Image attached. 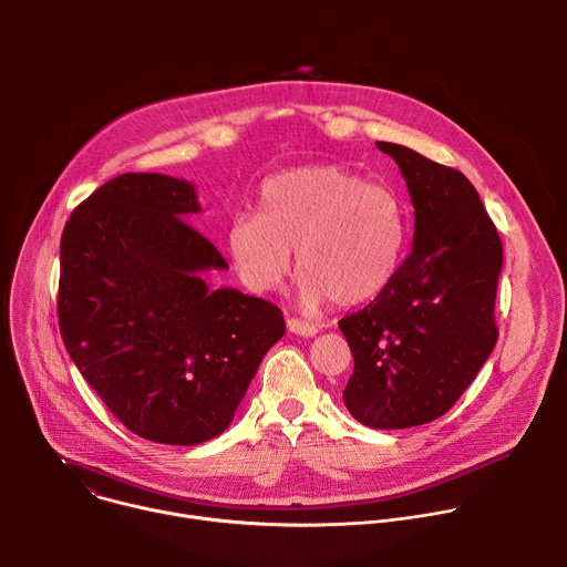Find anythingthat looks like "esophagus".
<instances>
[{"label": "esophagus", "mask_w": 567, "mask_h": 567, "mask_svg": "<svg viewBox=\"0 0 567 567\" xmlns=\"http://www.w3.org/2000/svg\"><path fill=\"white\" fill-rule=\"evenodd\" d=\"M287 330L298 337H316L318 334V328L313 326V322H307L300 318H287Z\"/></svg>", "instance_id": "esophagus-1"}]
</instances>
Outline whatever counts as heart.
Segmentation results:
<instances>
[{
    "label": "heart",
    "instance_id": "obj_1",
    "mask_svg": "<svg viewBox=\"0 0 567 567\" xmlns=\"http://www.w3.org/2000/svg\"><path fill=\"white\" fill-rule=\"evenodd\" d=\"M409 239L401 197L357 173L316 164L280 173L260 190V213H239L226 230L228 254L256 291H274L302 274L300 298L313 309L379 296L394 278Z\"/></svg>",
    "mask_w": 567,
    "mask_h": 567
}]
</instances>
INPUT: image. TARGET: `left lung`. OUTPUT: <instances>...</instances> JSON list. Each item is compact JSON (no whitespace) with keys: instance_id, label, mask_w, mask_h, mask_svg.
Listing matches in <instances>:
<instances>
[{"instance_id":"8db88e82","label":"left lung","mask_w":567,"mask_h":567,"mask_svg":"<svg viewBox=\"0 0 567 567\" xmlns=\"http://www.w3.org/2000/svg\"><path fill=\"white\" fill-rule=\"evenodd\" d=\"M415 206L409 258L392 282L339 328L354 357L343 390L370 429H411L442 417L496 348L503 241L473 184L420 152L377 141Z\"/></svg>"}]
</instances>
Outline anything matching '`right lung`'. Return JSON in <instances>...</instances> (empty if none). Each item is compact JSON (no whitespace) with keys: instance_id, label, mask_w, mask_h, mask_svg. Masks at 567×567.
Instances as JSON below:
<instances>
[{"instance_id":"add662e5","label":"right lung","mask_w":567,"mask_h":567,"mask_svg":"<svg viewBox=\"0 0 567 567\" xmlns=\"http://www.w3.org/2000/svg\"><path fill=\"white\" fill-rule=\"evenodd\" d=\"M197 213L190 182L127 173L71 213L60 241L71 361L125 429L173 446L224 433L285 334L274 302L210 287L228 265L184 221Z\"/></svg>"}]
</instances>
